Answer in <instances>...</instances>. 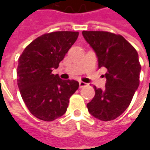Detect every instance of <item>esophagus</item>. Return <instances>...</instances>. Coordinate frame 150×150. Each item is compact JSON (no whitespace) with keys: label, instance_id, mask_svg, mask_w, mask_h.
<instances>
[{"label":"esophagus","instance_id":"1","mask_svg":"<svg viewBox=\"0 0 150 150\" xmlns=\"http://www.w3.org/2000/svg\"><path fill=\"white\" fill-rule=\"evenodd\" d=\"M85 86H86V83L84 82H82V81L79 82V87L80 88H83V87H85Z\"/></svg>","mask_w":150,"mask_h":150}]
</instances>
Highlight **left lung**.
<instances>
[{"label":"left lung","instance_id":"obj_1","mask_svg":"<svg viewBox=\"0 0 150 150\" xmlns=\"http://www.w3.org/2000/svg\"><path fill=\"white\" fill-rule=\"evenodd\" d=\"M86 42L95 52L99 68L107 72L105 88L93 87L94 98L87 107L94 118L102 121L113 120L129 106L139 85L141 66L137 51L120 35L108 32L83 31Z\"/></svg>","mask_w":150,"mask_h":150}]
</instances>
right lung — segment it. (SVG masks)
I'll return each mask as SVG.
<instances>
[{"label":"right lung","mask_w":150,"mask_h":150,"mask_svg":"<svg viewBox=\"0 0 150 150\" xmlns=\"http://www.w3.org/2000/svg\"><path fill=\"white\" fill-rule=\"evenodd\" d=\"M78 37V32L47 33L32 41L20 56L17 85L26 106L36 118L53 121L66 112L79 83L62 80L52 72L59 67Z\"/></svg>","instance_id":"1"}]
</instances>
